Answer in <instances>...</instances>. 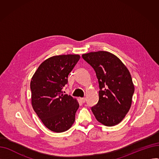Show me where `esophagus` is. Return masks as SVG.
<instances>
[{
  "mask_svg": "<svg viewBox=\"0 0 159 159\" xmlns=\"http://www.w3.org/2000/svg\"><path fill=\"white\" fill-rule=\"evenodd\" d=\"M80 101L82 103H84L86 102V98H80Z\"/></svg>",
  "mask_w": 159,
  "mask_h": 159,
  "instance_id": "34e87169",
  "label": "esophagus"
}]
</instances>
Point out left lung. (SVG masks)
<instances>
[{"label": "left lung", "instance_id": "obj_1", "mask_svg": "<svg viewBox=\"0 0 159 159\" xmlns=\"http://www.w3.org/2000/svg\"><path fill=\"white\" fill-rule=\"evenodd\" d=\"M95 71L99 99L91 107L96 119L107 126L120 123L130 109L135 88L129 71L113 54L99 51L82 55Z\"/></svg>", "mask_w": 159, "mask_h": 159}]
</instances>
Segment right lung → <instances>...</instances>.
I'll return each instance as SVG.
<instances>
[{"mask_svg": "<svg viewBox=\"0 0 159 159\" xmlns=\"http://www.w3.org/2000/svg\"><path fill=\"white\" fill-rule=\"evenodd\" d=\"M80 58L79 55L50 57L39 66L31 79L33 108L44 126L52 131H66L75 122L79 104L71 96L64 94L63 88Z\"/></svg>", "mask_w": 159, "mask_h": 159, "instance_id": "add662e5", "label": "right lung"}]
</instances>
